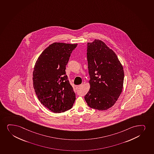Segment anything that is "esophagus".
<instances>
[{
  "mask_svg": "<svg viewBox=\"0 0 154 154\" xmlns=\"http://www.w3.org/2000/svg\"><path fill=\"white\" fill-rule=\"evenodd\" d=\"M81 86H82V85H76V86H75L76 89H78L79 88H80L81 87Z\"/></svg>",
  "mask_w": 154,
  "mask_h": 154,
  "instance_id": "obj_1",
  "label": "esophagus"
}]
</instances>
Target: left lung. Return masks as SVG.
I'll return each instance as SVG.
<instances>
[{
	"mask_svg": "<svg viewBox=\"0 0 154 154\" xmlns=\"http://www.w3.org/2000/svg\"><path fill=\"white\" fill-rule=\"evenodd\" d=\"M87 54L90 88L85 100L91 108L107 110L122 93L123 67L115 53L99 39L88 42Z\"/></svg>",
	"mask_w": 154,
	"mask_h": 154,
	"instance_id": "1",
	"label": "left lung"
}]
</instances>
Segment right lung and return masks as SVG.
Listing matches in <instances>:
<instances>
[{
  "instance_id": "add662e5",
  "label": "right lung",
  "mask_w": 154,
  "mask_h": 154,
  "mask_svg": "<svg viewBox=\"0 0 154 154\" xmlns=\"http://www.w3.org/2000/svg\"><path fill=\"white\" fill-rule=\"evenodd\" d=\"M77 44L54 42L48 47L35 65L32 82L42 104L55 113L70 109L76 96L66 75V65Z\"/></svg>"
}]
</instances>
